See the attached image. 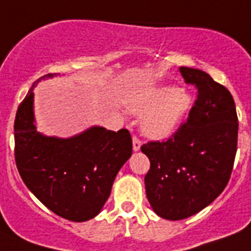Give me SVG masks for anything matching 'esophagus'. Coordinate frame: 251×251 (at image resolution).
<instances>
[{
	"instance_id": "1",
	"label": "esophagus",
	"mask_w": 251,
	"mask_h": 251,
	"mask_svg": "<svg viewBox=\"0 0 251 251\" xmlns=\"http://www.w3.org/2000/svg\"><path fill=\"white\" fill-rule=\"evenodd\" d=\"M140 147H142V142H140V139L138 138V136H132V149L135 151H138L139 149H140Z\"/></svg>"
}]
</instances>
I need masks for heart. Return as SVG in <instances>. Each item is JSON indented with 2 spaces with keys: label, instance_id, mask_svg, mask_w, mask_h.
I'll return each mask as SVG.
<instances>
[{
  "label": "heart",
  "instance_id": "b5f03b06",
  "mask_svg": "<svg viewBox=\"0 0 251 251\" xmlns=\"http://www.w3.org/2000/svg\"><path fill=\"white\" fill-rule=\"evenodd\" d=\"M191 106L190 96L182 89L159 86L126 100L130 112L143 117V131L163 139L176 131Z\"/></svg>",
  "mask_w": 251,
  "mask_h": 251
}]
</instances>
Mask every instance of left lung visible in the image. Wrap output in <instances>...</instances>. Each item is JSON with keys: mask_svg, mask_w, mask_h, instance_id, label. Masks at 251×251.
Segmentation results:
<instances>
[{"mask_svg": "<svg viewBox=\"0 0 251 251\" xmlns=\"http://www.w3.org/2000/svg\"><path fill=\"white\" fill-rule=\"evenodd\" d=\"M186 84L197 86L189 117L163 142H148L142 151L151 161L147 198L155 213L184 220L209 205L231 177L237 151V113L226 86L207 73L180 67Z\"/></svg>", "mask_w": 251, "mask_h": 251, "instance_id": "left-lung-1", "label": "left lung"}]
</instances>
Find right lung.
<instances>
[{
    "mask_svg": "<svg viewBox=\"0 0 251 251\" xmlns=\"http://www.w3.org/2000/svg\"><path fill=\"white\" fill-rule=\"evenodd\" d=\"M34 81L15 117V162L24 184L57 216L84 222L100 213L120 168L131 157L129 130L93 126L69 139L37 131L33 112Z\"/></svg>",
    "mask_w": 251,
    "mask_h": 251,
    "instance_id": "obj_1",
    "label": "right lung"
}]
</instances>
